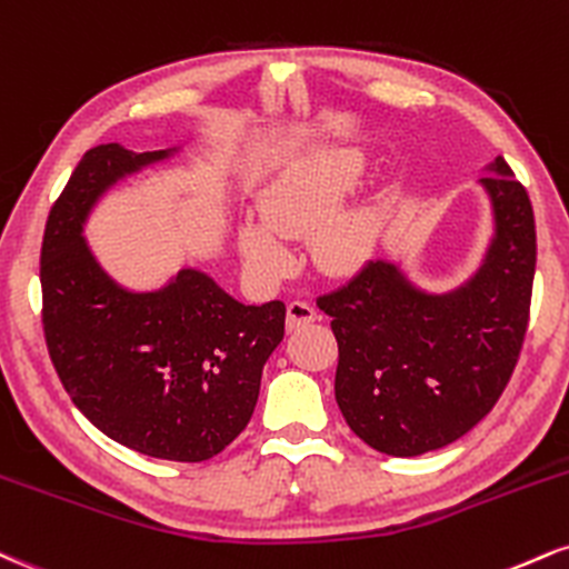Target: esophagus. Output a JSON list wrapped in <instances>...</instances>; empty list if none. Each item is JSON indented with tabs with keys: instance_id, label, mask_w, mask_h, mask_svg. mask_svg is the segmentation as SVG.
Listing matches in <instances>:
<instances>
[{
	"instance_id": "34e87169",
	"label": "esophagus",
	"mask_w": 569,
	"mask_h": 569,
	"mask_svg": "<svg viewBox=\"0 0 569 569\" xmlns=\"http://www.w3.org/2000/svg\"><path fill=\"white\" fill-rule=\"evenodd\" d=\"M315 318H318L315 307L307 302H299V299H293V302H289V307H286V328H289V331H297V328L312 323Z\"/></svg>"
}]
</instances>
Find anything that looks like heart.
Segmentation results:
<instances>
[{"label":"heart","instance_id":"1","mask_svg":"<svg viewBox=\"0 0 569 569\" xmlns=\"http://www.w3.org/2000/svg\"><path fill=\"white\" fill-rule=\"evenodd\" d=\"M366 156L358 148L328 150L280 177L259 198L262 224L243 222L238 246L246 264L267 280L283 278L293 259L280 238L315 232V259L331 272H345L371 251L379 236V214L371 207H350L330 217L358 184Z\"/></svg>","mask_w":569,"mask_h":569}]
</instances>
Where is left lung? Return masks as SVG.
<instances>
[{"instance_id":"1","label":"left lung","mask_w":569,"mask_h":569,"mask_svg":"<svg viewBox=\"0 0 569 569\" xmlns=\"http://www.w3.org/2000/svg\"><path fill=\"white\" fill-rule=\"evenodd\" d=\"M485 172L492 238L469 280L437 293L397 262L371 259L318 299L339 341V410L379 453L410 458L456 442L515 373L530 320L536 217L501 156Z\"/></svg>"}]
</instances>
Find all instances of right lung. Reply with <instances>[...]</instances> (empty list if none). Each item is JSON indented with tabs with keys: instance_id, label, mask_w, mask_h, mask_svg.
Segmentation results:
<instances>
[{
	"instance_id": "right-lung-1",
	"label": "right lung",
	"mask_w": 569,
	"mask_h": 569,
	"mask_svg": "<svg viewBox=\"0 0 569 569\" xmlns=\"http://www.w3.org/2000/svg\"><path fill=\"white\" fill-rule=\"evenodd\" d=\"M180 148L87 150L50 211L42 241V320L52 366L102 435L163 461H207L243 432L262 368L283 339L286 305H243L182 267L132 291L102 270L84 224L108 190Z\"/></svg>"
}]
</instances>
